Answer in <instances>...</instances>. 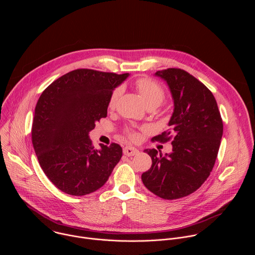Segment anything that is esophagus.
I'll return each instance as SVG.
<instances>
[{
  "mask_svg": "<svg viewBox=\"0 0 255 255\" xmlns=\"http://www.w3.org/2000/svg\"><path fill=\"white\" fill-rule=\"evenodd\" d=\"M123 152H124V154L127 155V156H134V155H136L137 153H139V150L136 149V148H134V147H132V146H126V147H124Z\"/></svg>",
  "mask_w": 255,
  "mask_h": 255,
  "instance_id": "34e87169",
  "label": "esophagus"
}]
</instances>
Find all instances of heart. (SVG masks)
<instances>
[{
    "mask_svg": "<svg viewBox=\"0 0 255 255\" xmlns=\"http://www.w3.org/2000/svg\"><path fill=\"white\" fill-rule=\"evenodd\" d=\"M136 88L145 104V106H159L162 101L164 100L165 97V93L163 88L156 83L155 81L151 80V79H147V78H142L136 81ZM122 92V88L118 87L116 88L110 98H109V102H108V107L110 109H113L116 105V102L120 96ZM127 134L130 137H134V133L131 130H127Z\"/></svg>",
    "mask_w": 255,
    "mask_h": 255,
    "instance_id": "heart-1",
    "label": "heart"
}]
</instances>
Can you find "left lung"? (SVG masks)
<instances>
[{
	"instance_id": "left-lung-1",
	"label": "left lung",
	"mask_w": 255,
	"mask_h": 255,
	"mask_svg": "<svg viewBox=\"0 0 255 255\" xmlns=\"http://www.w3.org/2000/svg\"><path fill=\"white\" fill-rule=\"evenodd\" d=\"M173 99L169 129L153 137L166 142L172 138V152L162 155L145 149L151 167L142 173L144 186L164 200L184 198L196 192L212 171L221 138L223 122L212 92L184 69L158 70Z\"/></svg>"
}]
</instances>
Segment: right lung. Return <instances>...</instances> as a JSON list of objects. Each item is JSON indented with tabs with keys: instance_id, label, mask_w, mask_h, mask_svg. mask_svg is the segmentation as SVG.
Instances as JSON below:
<instances>
[{
	"instance_id": "right-lung-1",
	"label": "right lung",
	"mask_w": 255,
	"mask_h": 255,
	"mask_svg": "<svg viewBox=\"0 0 255 255\" xmlns=\"http://www.w3.org/2000/svg\"><path fill=\"white\" fill-rule=\"evenodd\" d=\"M129 74L88 68L67 72L49 85L35 107L32 143L51 183L71 196L102 188L122 157L119 144L95 149L89 137L96 122L107 117L112 92Z\"/></svg>"
}]
</instances>
